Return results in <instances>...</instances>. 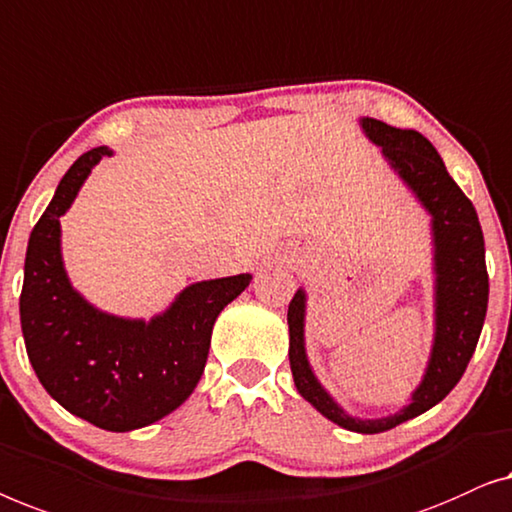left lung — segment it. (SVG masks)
Masks as SVG:
<instances>
[{"mask_svg": "<svg viewBox=\"0 0 512 512\" xmlns=\"http://www.w3.org/2000/svg\"><path fill=\"white\" fill-rule=\"evenodd\" d=\"M369 141L383 148V157L408 185L424 211L431 215L434 243V345L422 383L401 410L376 420H362L338 406L315 378L306 355V292L299 287L287 308L290 325V369L297 392L338 427L357 434H380L397 424L427 413L452 392L464 376L482 325H485L489 278L485 266V239L471 199L452 181L448 169L415 129H399L376 118L359 120Z\"/></svg>", "mask_w": 512, "mask_h": 512, "instance_id": "obj_1", "label": "left lung"}]
</instances>
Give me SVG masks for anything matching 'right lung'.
<instances>
[{
	"label": "right lung",
	"instance_id": "add662e5",
	"mask_svg": "<svg viewBox=\"0 0 512 512\" xmlns=\"http://www.w3.org/2000/svg\"><path fill=\"white\" fill-rule=\"evenodd\" d=\"M106 146L71 164L27 243L20 325L39 383L71 415L106 431L148 427L174 413L204 373L211 331L222 308L253 276L187 285L167 311L146 320L99 311L69 283L60 218Z\"/></svg>",
	"mask_w": 512,
	"mask_h": 512
}]
</instances>
